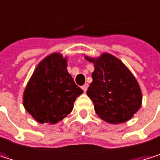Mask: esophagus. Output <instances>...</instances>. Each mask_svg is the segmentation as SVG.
<instances>
[{"instance_id": "obj_1", "label": "esophagus", "mask_w": 160, "mask_h": 160, "mask_svg": "<svg viewBox=\"0 0 160 160\" xmlns=\"http://www.w3.org/2000/svg\"><path fill=\"white\" fill-rule=\"evenodd\" d=\"M82 88L83 92H84V93H86V91H87V89H88V84H87V83H85L84 85H82Z\"/></svg>"}]
</instances>
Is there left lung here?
I'll list each match as a JSON object with an SVG mask.
<instances>
[{
	"label": "left lung",
	"instance_id": "left-lung-1",
	"mask_svg": "<svg viewBox=\"0 0 160 160\" xmlns=\"http://www.w3.org/2000/svg\"><path fill=\"white\" fill-rule=\"evenodd\" d=\"M87 60L95 64L87 96L92 99L97 114L111 124H121L132 118L141 108L142 98L131 72L109 53Z\"/></svg>",
	"mask_w": 160,
	"mask_h": 160
}]
</instances>
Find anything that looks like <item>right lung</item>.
Listing matches in <instances>:
<instances>
[{"mask_svg":"<svg viewBox=\"0 0 160 160\" xmlns=\"http://www.w3.org/2000/svg\"><path fill=\"white\" fill-rule=\"evenodd\" d=\"M82 93L67 72L66 59L53 53L34 70L23 95V105L37 122L56 124L71 112Z\"/></svg>","mask_w":160,"mask_h":160,"instance_id":"1","label":"right lung"}]
</instances>
